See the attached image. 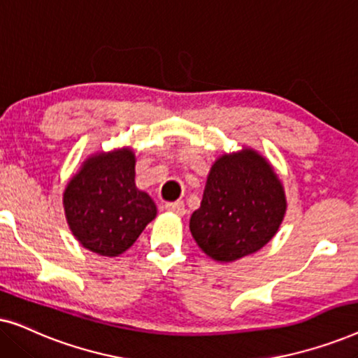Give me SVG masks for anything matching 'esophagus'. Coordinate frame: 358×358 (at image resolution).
Here are the masks:
<instances>
[{
  "label": "esophagus",
  "mask_w": 358,
  "mask_h": 358,
  "mask_svg": "<svg viewBox=\"0 0 358 358\" xmlns=\"http://www.w3.org/2000/svg\"><path fill=\"white\" fill-rule=\"evenodd\" d=\"M166 210L171 213L178 215V217H182V215L185 213V205H184V202H169V203H166Z\"/></svg>",
  "instance_id": "1"
}]
</instances>
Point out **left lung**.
Segmentation results:
<instances>
[{
	"instance_id": "obj_1",
	"label": "left lung",
	"mask_w": 358,
	"mask_h": 358,
	"mask_svg": "<svg viewBox=\"0 0 358 358\" xmlns=\"http://www.w3.org/2000/svg\"><path fill=\"white\" fill-rule=\"evenodd\" d=\"M285 212V189L271 161L243 146L215 159L189 228L210 259L234 262L266 246Z\"/></svg>"
}]
</instances>
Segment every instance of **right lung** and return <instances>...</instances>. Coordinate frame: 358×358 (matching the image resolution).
<instances>
[{
  "mask_svg": "<svg viewBox=\"0 0 358 358\" xmlns=\"http://www.w3.org/2000/svg\"><path fill=\"white\" fill-rule=\"evenodd\" d=\"M135 163L129 146L97 151L83 161L63 190L68 228L91 252L120 256L156 218L153 199L135 184Z\"/></svg>",
  "mask_w": 358,
  "mask_h": 358,
  "instance_id": "right-lung-1",
  "label": "right lung"
}]
</instances>
